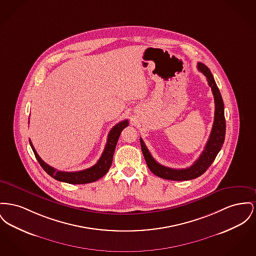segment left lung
I'll list each match as a JSON object with an SVG mask.
<instances>
[{
  "mask_svg": "<svg viewBox=\"0 0 256 256\" xmlns=\"http://www.w3.org/2000/svg\"><path fill=\"white\" fill-rule=\"evenodd\" d=\"M197 68L206 76L208 84L212 89L214 100V118L212 128L209 140L199 158L196 162L184 169H173L166 166H162L154 160L149 150L147 149L144 141L140 138V144L142 152L144 154L145 160L150 171L158 176L160 178L171 180H188L196 179L201 176L210 167L218 152L222 149L224 137H226V118H224V100L218 90L214 76L210 74V70L207 66L202 62L197 64Z\"/></svg>",
  "mask_w": 256,
  "mask_h": 256,
  "instance_id": "1",
  "label": "left lung"
}]
</instances>
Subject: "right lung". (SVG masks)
<instances>
[{"label":"right lung","mask_w":256,"mask_h":256,"mask_svg":"<svg viewBox=\"0 0 256 256\" xmlns=\"http://www.w3.org/2000/svg\"><path fill=\"white\" fill-rule=\"evenodd\" d=\"M128 126V120H122L117 124H115L108 134L106 148H104V150L100 158L98 160V162L94 166H92L90 168H87L85 170H81V171L64 172V171H59V170L53 168L52 166H48L38 154L30 140V145L40 166L44 168V170L48 175H50L55 180L72 184H88V182H96V180L100 179L107 173V171L109 170L110 166L112 164L114 150L116 148L118 139L120 137V132Z\"/></svg>","instance_id":"right-lung-1"}]
</instances>
